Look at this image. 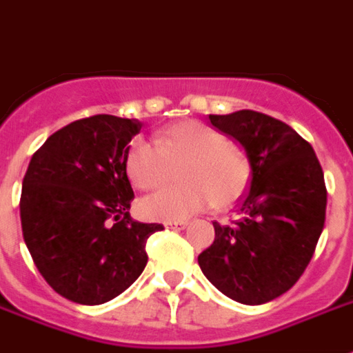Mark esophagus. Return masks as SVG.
<instances>
[{
    "instance_id": "34e87169",
    "label": "esophagus",
    "mask_w": 353,
    "mask_h": 353,
    "mask_svg": "<svg viewBox=\"0 0 353 353\" xmlns=\"http://www.w3.org/2000/svg\"><path fill=\"white\" fill-rule=\"evenodd\" d=\"M168 229H185L187 227V221H166L164 223Z\"/></svg>"
}]
</instances>
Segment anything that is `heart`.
Returning <instances> with one entry per match:
<instances>
[{"mask_svg": "<svg viewBox=\"0 0 353 353\" xmlns=\"http://www.w3.org/2000/svg\"><path fill=\"white\" fill-rule=\"evenodd\" d=\"M154 143L157 146L134 139L128 147L124 168L132 185L139 191H154L170 179V166L179 162L181 185L141 200L139 210L145 217L185 219L210 204L223 210L244 192L250 161L221 130L200 121H183L159 132Z\"/></svg>", "mask_w": 353, "mask_h": 353, "instance_id": "1", "label": "heart"}]
</instances>
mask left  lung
Segmentation results:
<instances>
[{
  "label": "left lung",
  "instance_id": "1",
  "mask_svg": "<svg viewBox=\"0 0 353 353\" xmlns=\"http://www.w3.org/2000/svg\"><path fill=\"white\" fill-rule=\"evenodd\" d=\"M210 123L244 147L252 179L236 219L214 223L199 265L223 295L265 304L293 288L314 255L325 223L323 170L310 143L274 117L242 109Z\"/></svg>",
  "mask_w": 353,
  "mask_h": 353
}]
</instances>
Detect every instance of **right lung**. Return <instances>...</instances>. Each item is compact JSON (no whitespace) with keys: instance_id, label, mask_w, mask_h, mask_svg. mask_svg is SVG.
<instances>
[{"instance_id":"obj_1","label":"right lung","mask_w":353,"mask_h":353,"mask_svg":"<svg viewBox=\"0 0 353 353\" xmlns=\"http://www.w3.org/2000/svg\"><path fill=\"white\" fill-rule=\"evenodd\" d=\"M136 119L94 115L54 132L22 181L20 221L30 255L58 295L103 304L138 280L159 223L130 217L134 191L124 159Z\"/></svg>"}]
</instances>
